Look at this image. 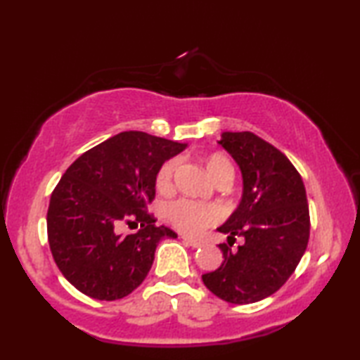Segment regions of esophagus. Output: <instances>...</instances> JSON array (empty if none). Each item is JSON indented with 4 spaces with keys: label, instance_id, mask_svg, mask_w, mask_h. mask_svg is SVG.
I'll use <instances>...</instances> for the list:
<instances>
[{
    "label": "esophagus",
    "instance_id": "obj_1",
    "mask_svg": "<svg viewBox=\"0 0 360 360\" xmlns=\"http://www.w3.org/2000/svg\"><path fill=\"white\" fill-rule=\"evenodd\" d=\"M182 240H184L187 245H191L192 248H200L203 245L202 241H198V240H193V238H188V236H182Z\"/></svg>",
    "mask_w": 360,
    "mask_h": 360
}]
</instances>
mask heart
Here are the masks:
<instances>
[{
	"label": "heart",
	"instance_id": "heart-1",
	"mask_svg": "<svg viewBox=\"0 0 360 360\" xmlns=\"http://www.w3.org/2000/svg\"><path fill=\"white\" fill-rule=\"evenodd\" d=\"M176 165H178V160L176 158H169V160H167L160 167L157 173L158 188H168L172 186ZM205 167L214 182L221 179L231 181V178H233V167H231L229 158L222 154H211L206 157ZM165 214L168 222L179 231H182V233L197 235L206 227H210V225H214L216 222L221 221L222 212L214 205L198 203L192 202V200L181 198L167 206Z\"/></svg>",
	"mask_w": 360,
	"mask_h": 360
}]
</instances>
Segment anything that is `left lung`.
<instances>
[{
    "label": "left lung",
    "instance_id": "left-lung-1",
    "mask_svg": "<svg viewBox=\"0 0 360 360\" xmlns=\"http://www.w3.org/2000/svg\"><path fill=\"white\" fill-rule=\"evenodd\" d=\"M217 143L241 169L243 195L217 229L227 235L229 245H219L224 262L202 279L225 302L255 303L288 281L307 251V191L289 158L254 133L224 131ZM235 236L245 238L238 250L229 248Z\"/></svg>",
    "mask_w": 360,
    "mask_h": 360
}]
</instances>
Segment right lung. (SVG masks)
<instances>
[{"label":"right lung","mask_w":360,"mask_h":360,"mask_svg":"<svg viewBox=\"0 0 360 360\" xmlns=\"http://www.w3.org/2000/svg\"><path fill=\"white\" fill-rule=\"evenodd\" d=\"M187 144L122 131L71 163L53 188L47 210V236L63 276L96 300H117L144 281L163 238H178L157 227L146 208L155 197V179L168 158ZM122 223L142 227L118 233Z\"/></svg>","instance_id":"add662e5"}]
</instances>
